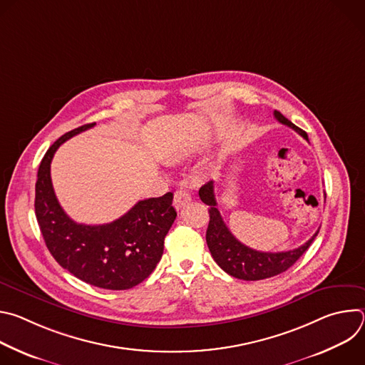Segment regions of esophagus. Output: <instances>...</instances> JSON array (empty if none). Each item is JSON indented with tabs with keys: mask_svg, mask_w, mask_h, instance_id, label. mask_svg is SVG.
Here are the masks:
<instances>
[{
	"mask_svg": "<svg viewBox=\"0 0 365 365\" xmlns=\"http://www.w3.org/2000/svg\"><path fill=\"white\" fill-rule=\"evenodd\" d=\"M192 199L190 193L186 190V189H178L175 192V199H173V205L176 210H180V207H183L186 203H189Z\"/></svg>",
	"mask_w": 365,
	"mask_h": 365,
	"instance_id": "obj_1",
	"label": "esophagus"
}]
</instances>
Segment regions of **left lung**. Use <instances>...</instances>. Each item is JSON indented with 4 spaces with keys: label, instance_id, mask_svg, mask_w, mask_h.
I'll use <instances>...</instances> for the list:
<instances>
[{
    "label": "left lung",
    "instance_id": "left-lung-1",
    "mask_svg": "<svg viewBox=\"0 0 365 365\" xmlns=\"http://www.w3.org/2000/svg\"><path fill=\"white\" fill-rule=\"evenodd\" d=\"M274 117L282 124L293 128L303 138L307 140V134L289 121L283 114L274 111ZM199 197L203 203L210 205V225L206 230V244L210 248L217 264L230 276L241 280H263L277 276L292 267L302 254L310 247L319 231H317L307 242L299 248L282 252H264L252 250L240 242L225 225L218 207L214 193V182H207L199 189Z\"/></svg>",
    "mask_w": 365,
    "mask_h": 365
}]
</instances>
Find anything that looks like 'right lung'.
<instances>
[{
	"label": "right lung",
	"instance_id": "obj_1",
	"mask_svg": "<svg viewBox=\"0 0 365 365\" xmlns=\"http://www.w3.org/2000/svg\"><path fill=\"white\" fill-rule=\"evenodd\" d=\"M93 125L63 134L44 154L36 182V218L50 254L65 270L101 289L125 290L158 266L178 214L172 192L140 200L121 218L103 225L78 224L65 214L51 185L50 163L61 144Z\"/></svg>",
	"mask_w": 365,
	"mask_h": 365
}]
</instances>
